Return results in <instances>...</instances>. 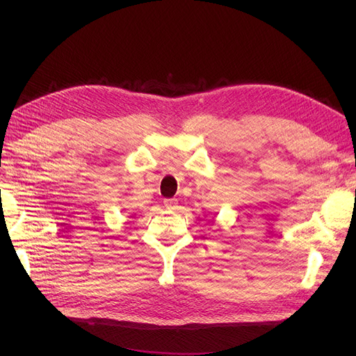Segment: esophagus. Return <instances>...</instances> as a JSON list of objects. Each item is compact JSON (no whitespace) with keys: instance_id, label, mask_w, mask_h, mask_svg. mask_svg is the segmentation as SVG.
<instances>
[{"instance_id":"34e87169","label":"esophagus","mask_w":356,"mask_h":356,"mask_svg":"<svg viewBox=\"0 0 356 356\" xmlns=\"http://www.w3.org/2000/svg\"><path fill=\"white\" fill-rule=\"evenodd\" d=\"M164 207L167 209H175L177 207V199H164Z\"/></svg>"}]
</instances>
